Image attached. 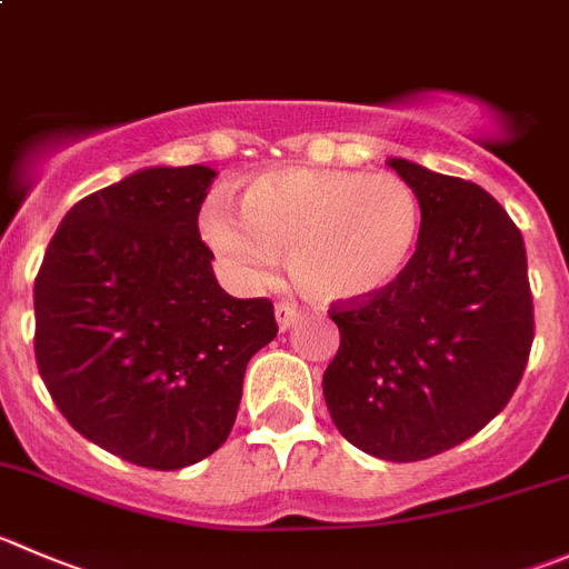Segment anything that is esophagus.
<instances>
[{"label":"esophagus","instance_id":"esophagus-1","mask_svg":"<svg viewBox=\"0 0 569 569\" xmlns=\"http://www.w3.org/2000/svg\"><path fill=\"white\" fill-rule=\"evenodd\" d=\"M274 317H278L280 330H286V328H291L297 319H300V308H297L295 302H289V300H280L278 306H274Z\"/></svg>","mask_w":569,"mask_h":569}]
</instances>
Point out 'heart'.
Returning <instances> with one entry per match:
<instances>
[{
  "label": "heart",
  "instance_id": "obj_1",
  "mask_svg": "<svg viewBox=\"0 0 569 569\" xmlns=\"http://www.w3.org/2000/svg\"><path fill=\"white\" fill-rule=\"evenodd\" d=\"M241 217L208 202L200 233L230 278L247 289L269 283L278 250L306 295L322 302L367 300L389 289L417 252L422 206L389 172L283 167L247 180Z\"/></svg>",
  "mask_w": 569,
  "mask_h": 569
}]
</instances>
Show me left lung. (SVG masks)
<instances>
[{
	"label": "left lung",
	"mask_w": 569,
	"mask_h": 569,
	"mask_svg": "<svg viewBox=\"0 0 569 569\" xmlns=\"http://www.w3.org/2000/svg\"><path fill=\"white\" fill-rule=\"evenodd\" d=\"M422 233L406 272L367 300L330 306L339 352L322 395L341 437L386 461H422L476 437L515 395L533 341L522 233L470 180L406 158Z\"/></svg>",
	"instance_id": "1"
}]
</instances>
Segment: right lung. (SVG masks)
<instances>
[{
    "label": "right lung",
    "mask_w": 569,
    "mask_h": 569,
    "mask_svg": "<svg viewBox=\"0 0 569 569\" xmlns=\"http://www.w3.org/2000/svg\"><path fill=\"white\" fill-rule=\"evenodd\" d=\"M217 172L150 167L77 202L36 278V361L88 442L150 470L224 445L250 358L278 336L267 297L236 300L197 217Z\"/></svg>",
    "instance_id": "add662e5"
}]
</instances>
